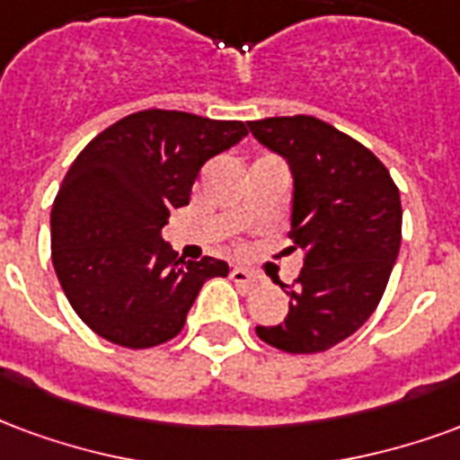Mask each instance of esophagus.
Listing matches in <instances>:
<instances>
[{"instance_id":"esophagus-1","label":"esophagus","mask_w":460,"mask_h":460,"mask_svg":"<svg viewBox=\"0 0 460 460\" xmlns=\"http://www.w3.org/2000/svg\"><path fill=\"white\" fill-rule=\"evenodd\" d=\"M230 279H233L234 284H243V287H250V289L260 284V279H257L254 274H250V271H247V270H243V267H233V270H230Z\"/></svg>"}]
</instances>
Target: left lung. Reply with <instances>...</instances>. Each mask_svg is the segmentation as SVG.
<instances>
[{
    "mask_svg": "<svg viewBox=\"0 0 460 460\" xmlns=\"http://www.w3.org/2000/svg\"><path fill=\"white\" fill-rule=\"evenodd\" d=\"M294 173L291 250L304 252L296 284H281L289 314L257 326L291 355L323 353L372 316L400 254L402 203L390 171L363 144L311 115L247 122Z\"/></svg>",
    "mask_w": 460,
    "mask_h": 460,
    "instance_id": "8db88e82",
    "label": "left lung"
}]
</instances>
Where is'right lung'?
<instances>
[{"instance_id": "obj_1", "label": "right lung", "mask_w": 460, "mask_h": 460, "mask_svg": "<svg viewBox=\"0 0 460 460\" xmlns=\"http://www.w3.org/2000/svg\"><path fill=\"white\" fill-rule=\"evenodd\" d=\"M247 134L237 119L142 110L78 154L51 210V257L80 321L110 343L144 350L176 338L198 291L227 262H183L161 230L189 203L208 159Z\"/></svg>"}]
</instances>
